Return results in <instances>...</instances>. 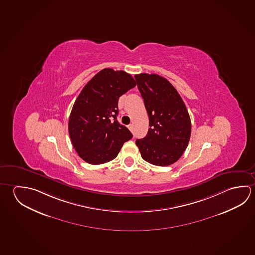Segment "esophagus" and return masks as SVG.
<instances>
[{
    "label": "esophagus",
    "instance_id": "esophagus-1",
    "mask_svg": "<svg viewBox=\"0 0 255 255\" xmlns=\"http://www.w3.org/2000/svg\"><path fill=\"white\" fill-rule=\"evenodd\" d=\"M127 127H128V129H129V130H132V129H133V126H132V125H129Z\"/></svg>",
    "mask_w": 255,
    "mask_h": 255
}]
</instances>
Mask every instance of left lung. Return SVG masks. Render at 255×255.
I'll use <instances>...</instances> for the list:
<instances>
[{"label":"left lung","instance_id":"left-lung-1","mask_svg":"<svg viewBox=\"0 0 255 255\" xmlns=\"http://www.w3.org/2000/svg\"><path fill=\"white\" fill-rule=\"evenodd\" d=\"M134 77L149 118L147 134L136 139V145L143 159L152 165H172L182 156L191 137L187 108L165 78L147 73Z\"/></svg>","mask_w":255,"mask_h":255}]
</instances>
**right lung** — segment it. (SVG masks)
Wrapping results in <instances>:
<instances>
[{
    "mask_svg": "<svg viewBox=\"0 0 255 255\" xmlns=\"http://www.w3.org/2000/svg\"><path fill=\"white\" fill-rule=\"evenodd\" d=\"M136 86L124 71L106 68L90 80L73 105L68 129L78 155L91 165L117 157L124 143L132 138L117 120L118 99Z\"/></svg>",
    "mask_w": 255,
    "mask_h": 255,
    "instance_id": "add662e5",
    "label": "right lung"
}]
</instances>
